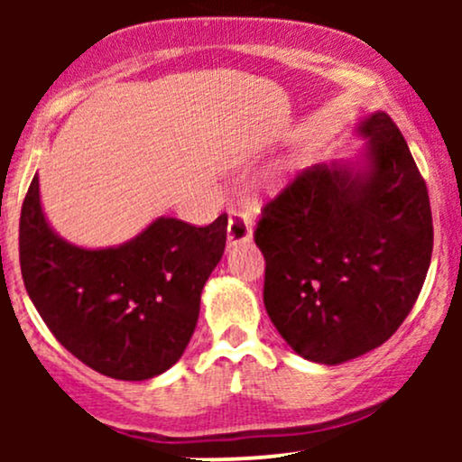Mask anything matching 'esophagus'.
<instances>
[{
  "instance_id": "1",
  "label": "esophagus",
  "mask_w": 462,
  "mask_h": 462,
  "mask_svg": "<svg viewBox=\"0 0 462 462\" xmlns=\"http://www.w3.org/2000/svg\"><path fill=\"white\" fill-rule=\"evenodd\" d=\"M252 241V219L245 213H230L227 219V243L236 245V243Z\"/></svg>"
}]
</instances>
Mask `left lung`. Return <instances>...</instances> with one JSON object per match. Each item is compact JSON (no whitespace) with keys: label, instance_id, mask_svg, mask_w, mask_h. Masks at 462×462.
Wrapping results in <instances>:
<instances>
[{"label":"left lung","instance_id":"obj_1","mask_svg":"<svg viewBox=\"0 0 462 462\" xmlns=\"http://www.w3.org/2000/svg\"><path fill=\"white\" fill-rule=\"evenodd\" d=\"M356 162L312 164L267 201L254 241L264 309L300 356L341 365L380 347L419 298L432 258L428 189L389 115L356 125Z\"/></svg>","mask_w":462,"mask_h":462}]
</instances>
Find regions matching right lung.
<instances>
[{
  "label": "right lung",
  "instance_id": "obj_1",
  "mask_svg": "<svg viewBox=\"0 0 462 462\" xmlns=\"http://www.w3.org/2000/svg\"><path fill=\"white\" fill-rule=\"evenodd\" d=\"M226 232V215L204 227L158 217L124 245H71L47 224L34 176L19 221L21 275L73 356L108 378L150 380L187 349Z\"/></svg>",
  "mask_w": 462,
  "mask_h": 462
}]
</instances>
